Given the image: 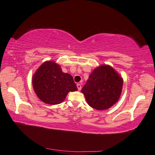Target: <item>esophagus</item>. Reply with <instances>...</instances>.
<instances>
[{"mask_svg": "<svg viewBox=\"0 0 155 155\" xmlns=\"http://www.w3.org/2000/svg\"><path fill=\"white\" fill-rule=\"evenodd\" d=\"M77 88H78V91H81V84L78 83L77 85Z\"/></svg>", "mask_w": 155, "mask_h": 155, "instance_id": "1", "label": "esophagus"}]
</instances>
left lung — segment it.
<instances>
[{
	"instance_id": "obj_1",
	"label": "left lung",
	"mask_w": 155,
	"mask_h": 155,
	"mask_svg": "<svg viewBox=\"0 0 155 155\" xmlns=\"http://www.w3.org/2000/svg\"><path fill=\"white\" fill-rule=\"evenodd\" d=\"M123 84V79L113 68L102 65L92 72L81 92L90 107L105 110L118 101Z\"/></svg>"
}]
</instances>
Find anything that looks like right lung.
<instances>
[{"mask_svg":"<svg viewBox=\"0 0 155 155\" xmlns=\"http://www.w3.org/2000/svg\"><path fill=\"white\" fill-rule=\"evenodd\" d=\"M36 94L44 103L60 104L68 92L77 91L72 76L62 72L60 66L52 61L44 62L32 78Z\"/></svg>","mask_w":155,"mask_h":155,"instance_id":"1","label":"right lung"}]
</instances>
